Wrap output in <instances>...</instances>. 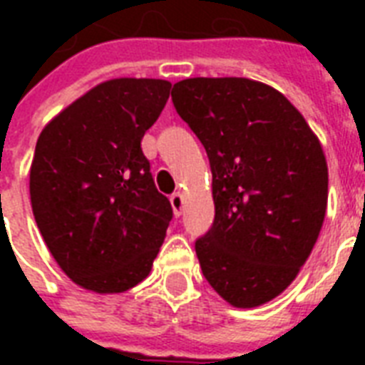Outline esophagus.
<instances>
[{
    "label": "esophagus",
    "mask_w": 365,
    "mask_h": 365,
    "mask_svg": "<svg viewBox=\"0 0 365 365\" xmlns=\"http://www.w3.org/2000/svg\"><path fill=\"white\" fill-rule=\"evenodd\" d=\"M170 206H172V212H174V216H182V210H183V195L182 193H174L170 197Z\"/></svg>",
    "instance_id": "1"
}]
</instances>
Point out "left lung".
<instances>
[{"mask_svg":"<svg viewBox=\"0 0 365 365\" xmlns=\"http://www.w3.org/2000/svg\"><path fill=\"white\" fill-rule=\"evenodd\" d=\"M172 102L210 160L216 216L195 242L202 274L229 305H265L294 282L322 229V143L282 93L254 79H183Z\"/></svg>","mask_w":365,"mask_h":365,"instance_id":"left-lung-1","label":"left lung"}]
</instances>
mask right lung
Wrapping results in <instances>:
<instances>
[{
  "mask_svg": "<svg viewBox=\"0 0 365 365\" xmlns=\"http://www.w3.org/2000/svg\"><path fill=\"white\" fill-rule=\"evenodd\" d=\"M170 81L119 77L54 115L30 166L34 217L71 282L123 294L148 278L172 206L157 191L142 138L159 119Z\"/></svg>",
  "mask_w": 365,
  "mask_h": 365,
  "instance_id": "add662e5",
  "label": "right lung"
}]
</instances>
